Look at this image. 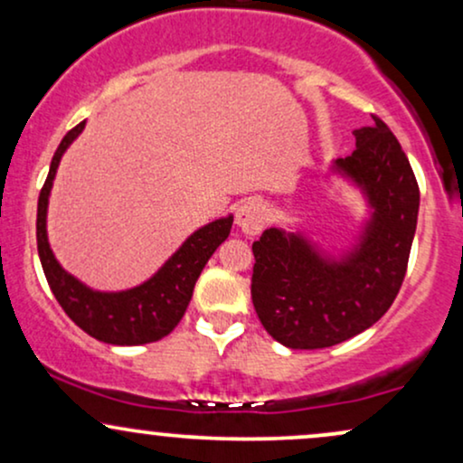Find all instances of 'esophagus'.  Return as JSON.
Returning a JSON list of instances; mask_svg holds the SVG:
<instances>
[{
  "label": "esophagus",
  "instance_id": "1",
  "mask_svg": "<svg viewBox=\"0 0 463 463\" xmlns=\"http://www.w3.org/2000/svg\"><path fill=\"white\" fill-rule=\"evenodd\" d=\"M265 220H268L265 206L259 200H246L239 206L235 215V224L241 228L246 235H257V232H261Z\"/></svg>",
  "mask_w": 463,
  "mask_h": 463
}]
</instances>
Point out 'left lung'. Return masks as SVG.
<instances>
[{
    "label": "left lung",
    "mask_w": 463,
    "mask_h": 463,
    "mask_svg": "<svg viewBox=\"0 0 463 463\" xmlns=\"http://www.w3.org/2000/svg\"><path fill=\"white\" fill-rule=\"evenodd\" d=\"M357 147L328 165L365 202L346 248L331 252L305 231L272 226L252 243V305L279 344L316 350L342 344L379 322L407 272L420 191L401 143L379 117L353 132Z\"/></svg>",
    "instance_id": "obj_1"
}]
</instances>
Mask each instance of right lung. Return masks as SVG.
Listing matches in <instances>:
<instances>
[{"mask_svg": "<svg viewBox=\"0 0 463 463\" xmlns=\"http://www.w3.org/2000/svg\"><path fill=\"white\" fill-rule=\"evenodd\" d=\"M84 124L69 130L52 158L50 174L41 189L36 211V246L47 283L58 305L84 333L113 346H141L163 339L176 328L194 296L195 280L206 261L226 237L231 235L232 215L200 226L180 243V248L143 283L121 291L93 289L69 274L58 263L47 239V206L54 187L56 169L67 147L82 135Z\"/></svg>", "mask_w": 463, "mask_h": 463, "instance_id": "add662e5", "label": "right lung"}]
</instances>
